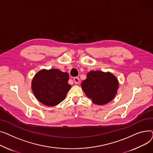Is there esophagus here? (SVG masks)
Returning <instances> with one entry per match:
<instances>
[{"label":"esophagus","mask_w":153,"mask_h":153,"mask_svg":"<svg viewBox=\"0 0 153 153\" xmlns=\"http://www.w3.org/2000/svg\"><path fill=\"white\" fill-rule=\"evenodd\" d=\"M74 82L76 84H78L79 83V79L78 77H74Z\"/></svg>","instance_id":"34e87169"}]
</instances>
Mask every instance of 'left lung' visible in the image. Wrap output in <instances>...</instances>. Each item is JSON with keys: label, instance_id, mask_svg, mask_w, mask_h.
<instances>
[{"label": "left lung", "instance_id": "8db88e82", "mask_svg": "<svg viewBox=\"0 0 153 153\" xmlns=\"http://www.w3.org/2000/svg\"><path fill=\"white\" fill-rule=\"evenodd\" d=\"M83 91L97 105H104L111 101L119 88V82L111 72L91 71L86 75V79L81 83Z\"/></svg>", "mask_w": 153, "mask_h": 153}]
</instances>
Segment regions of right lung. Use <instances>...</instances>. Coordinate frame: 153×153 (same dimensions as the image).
<instances>
[{
	"label": "right lung",
	"mask_w": 153,
	"mask_h": 153,
	"mask_svg": "<svg viewBox=\"0 0 153 153\" xmlns=\"http://www.w3.org/2000/svg\"><path fill=\"white\" fill-rule=\"evenodd\" d=\"M69 75L58 69H42L32 80L31 88L37 100L47 106H55L64 101L71 88Z\"/></svg>",
	"instance_id": "right-lung-1"
}]
</instances>
